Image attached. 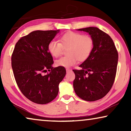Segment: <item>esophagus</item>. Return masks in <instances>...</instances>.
<instances>
[{"label":"esophagus","instance_id":"esophagus-1","mask_svg":"<svg viewBox=\"0 0 131 131\" xmlns=\"http://www.w3.org/2000/svg\"><path fill=\"white\" fill-rule=\"evenodd\" d=\"M71 70H70V69H66V71L67 72H69V71H71Z\"/></svg>","mask_w":131,"mask_h":131}]
</instances>
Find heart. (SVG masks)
<instances>
[{
    "mask_svg": "<svg viewBox=\"0 0 131 131\" xmlns=\"http://www.w3.org/2000/svg\"><path fill=\"white\" fill-rule=\"evenodd\" d=\"M94 40L88 35L68 32L60 38V42L51 40L48 44V50L55 58L61 55L64 48H67V55L56 61L58 66L70 67L74 65L78 60L79 61H85L90 56L94 49Z\"/></svg>",
    "mask_w": 131,
    "mask_h": 131,
    "instance_id": "1",
    "label": "heart"
}]
</instances>
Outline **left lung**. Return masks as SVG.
I'll use <instances>...</instances> for the list:
<instances>
[{
    "label": "left lung",
    "instance_id": "8db88e82",
    "mask_svg": "<svg viewBox=\"0 0 131 131\" xmlns=\"http://www.w3.org/2000/svg\"><path fill=\"white\" fill-rule=\"evenodd\" d=\"M87 32L94 40V49L90 56L79 67L73 70L74 92L87 101L101 99L112 88L115 79L118 53L110 36L97 27L80 28Z\"/></svg>",
    "mask_w": 131,
    "mask_h": 131
}]
</instances>
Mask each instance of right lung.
Wrapping results in <instances>:
<instances>
[{
  "mask_svg": "<svg viewBox=\"0 0 131 131\" xmlns=\"http://www.w3.org/2000/svg\"><path fill=\"white\" fill-rule=\"evenodd\" d=\"M59 31H32L18 41L12 53V68L18 86L35 103L45 104L54 100L66 76L64 67L52 66L53 58L48 50V44ZM48 71L50 72L46 73Z\"/></svg>",
  "mask_w": 131,
  "mask_h": 131,
  "instance_id": "right-lung-1",
  "label": "right lung"
}]
</instances>
